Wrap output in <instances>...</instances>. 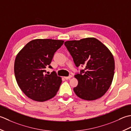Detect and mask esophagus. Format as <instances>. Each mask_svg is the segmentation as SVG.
Masks as SVG:
<instances>
[{"instance_id": "34e87169", "label": "esophagus", "mask_w": 131, "mask_h": 131, "mask_svg": "<svg viewBox=\"0 0 131 131\" xmlns=\"http://www.w3.org/2000/svg\"><path fill=\"white\" fill-rule=\"evenodd\" d=\"M72 77V75H70V76H69L68 77H64V79L66 80H68V79H70Z\"/></svg>"}]
</instances>
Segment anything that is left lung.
Segmentation results:
<instances>
[{
    "mask_svg": "<svg viewBox=\"0 0 131 131\" xmlns=\"http://www.w3.org/2000/svg\"><path fill=\"white\" fill-rule=\"evenodd\" d=\"M76 67L85 69L74 75L78 85L73 88L79 98L95 100L105 94L110 87L114 75L115 62L109 49L93 37L64 42Z\"/></svg>",
    "mask_w": 131,
    "mask_h": 131,
    "instance_id": "1",
    "label": "left lung"
}]
</instances>
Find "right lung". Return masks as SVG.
Instances as JSON below:
<instances>
[{
  "label": "right lung",
  "mask_w": 131,
  "mask_h": 131,
  "mask_svg": "<svg viewBox=\"0 0 131 131\" xmlns=\"http://www.w3.org/2000/svg\"><path fill=\"white\" fill-rule=\"evenodd\" d=\"M64 41L36 39L26 44L18 53L14 64L17 83L23 93L30 99L44 102L57 94L62 78L55 71L45 74L55 52Z\"/></svg>",
  "instance_id": "right-lung-1"
}]
</instances>
